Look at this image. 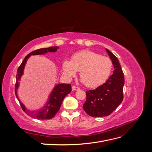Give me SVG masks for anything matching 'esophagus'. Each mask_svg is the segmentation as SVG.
I'll use <instances>...</instances> for the list:
<instances>
[{
    "instance_id": "obj_1",
    "label": "esophagus",
    "mask_w": 152,
    "mask_h": 152,
    "mask_svg": "<svg viewBox=\"0 0 152 152\" xmlns=\"http://www.w3.org/2000/svg\"><path fill=\"white\" fill-rule=\"evenodd\" d=\"M72 89L73 91H78V90L80 89L79 87H76V86H72Z\"/></svg>"
}]
</instances>
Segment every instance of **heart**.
Listing matches in <instances>:
<instances>
[{
	"label": "heart",
	"mask_w": 152,
	"mask_h": 152,
	"mask_svg": "<svg viewBox=\"0 0 152 152\" xmlns=\"http://www.w3.org/2000/svg\"><path fill=\"white\" fill-rule=\"evenodd\" d=\"M113 64L108 57L90 50H83L74 54L72 61L65 59L62 67L68 78L75 77L80 72L81 81L89 87H96L107 80L112 71Z\"/></svg>",
	"instance_id": "b5f03b06"
}]
</instances>
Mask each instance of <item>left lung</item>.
Returning a JSON list of instances; mask_svg holds the SVG:
<instances>
[{"instance_id":"1","label":"left lung","mask_w":152,"mask_h":152,"mask_svg":"<svg viewBox=\"0 0 152 152\" xmlns=\"http://www.w3.org/2000/svg\"><path fill=\"white\" fill-rule=\"evenodd\" d=\"M112 61L113 74L104 83L93 90L86 91V101L83 104L84 111L91 117H106L111 114L123 100L124 73L118 59L105 49Z\"/></svg>"}]
</instances>
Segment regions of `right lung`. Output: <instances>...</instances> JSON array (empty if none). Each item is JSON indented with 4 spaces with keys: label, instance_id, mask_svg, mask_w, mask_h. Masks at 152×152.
Segmentation results:
<instances>
[{
    "label": "right lung",
    "instance_id": "obj_1",
    "mask_svg": "<svg viewBox=\"0 0 152 152\" xmlns=\"http://www.w3.org/2000/svg\"><path fill=\"white\" fill-rule=\"evenodd\" d=\"M59 47L54 46L48 48H41L32 51L25 58L24 60L23 61L17 70L16 82L15 85V94L16 98L19 101L23 110L28 115L39 119V120L50 119L54 117L60 108L63 99L72 91L71 85L64 83L55 84L53 90L50 91L49 95L48 96V99L45 102V104L43 107L36 110H31L25 107V105L21 102V99L18 95V90L20 87L21 77L24 74L25 67L29 58L31 56H35V55H44L49 53H55L57 51Z\"/></svg>",
    "mask_w": 152,
    "mask_h": 152
}]
</instances>
